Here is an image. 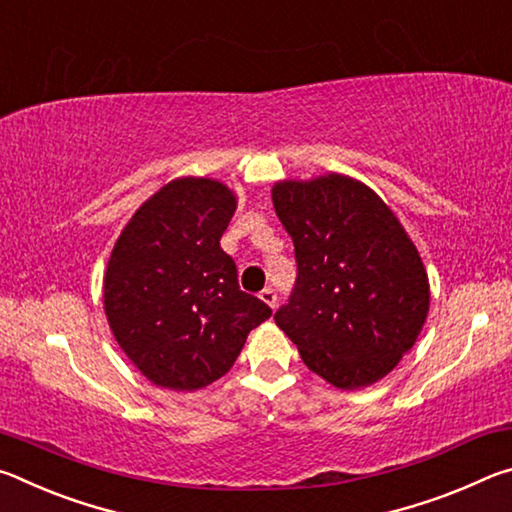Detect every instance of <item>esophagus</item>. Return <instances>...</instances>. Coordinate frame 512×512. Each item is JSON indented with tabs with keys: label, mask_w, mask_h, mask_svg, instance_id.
<instances>
[{
	"label": "esophagus",
	"mask_w": 512,
	"mask_h": 512,
	"mask_svg": "<svg viewBox=\"0 0 512 512\" xmlns=\"http://www.w3.org/2000/svg\"><path fill=\"white\" fill-rule=\"evenodd\" d=\"M259 298H262V302H266V305L271 307V309L277 307V293H275V289H264L262 293H259Z\"/></svg>",
	"instance_id": "obj_1"
}]
</instances>
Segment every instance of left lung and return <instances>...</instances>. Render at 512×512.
I'll list each match as a JSON object with an SVG mask.
<instances>
[{
  "mask_svg": "<svg viewBox=\"0 0 512 512\" xmlns=\"http://www.w3.org/2000/svg\"><path fill=\"white\" fill-rule=\"evenodd\" d=\"M271 194L298 262L277 327L332 386L375 384L413 348L429 314L418 248L391 207L350 176L280 180Z\"/></svg>",
  "mask_w": 512,
  "mask_h": 512,
  "instance_id": "1",
  "label": "left lung"
}]
</instances>
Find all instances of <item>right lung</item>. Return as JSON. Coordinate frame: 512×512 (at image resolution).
<instances>
[{
  "label": "right lung",
  "mask_w": 512,
  "mask_h": 512,
  "mask_svg": "<svg viewBox=\"0 0 512 512\" xmlns=\"http://www.w3.org/2000/svg\"><path fill=\"white\" fill-rule=\"evenodd\" d=\"M237 196L212 178H176L121 230L103 277V309L126 357L155 386L196 391L237 361L273 314L239 289L221 237Z\"/></svg>",
  "instance_id": "add662e5"
}]
</instances>
